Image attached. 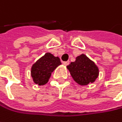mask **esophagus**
<instances>
[{"label": "esophagus", "instance_id": "34e87169", "mask_svg": "<svg viewBox=\"0 0 122 122\" xmlns=\"http://www.w3.org/2000/svg\"><path fill=\"white\" fill-rule=\"evenodd\" d=\"M63 64L64 66H67V65L69 64V61H63Z\"/></svg>", "mask_w": 122, "mask_h": 122}]
</instances>
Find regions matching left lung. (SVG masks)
<instances>
[{
    "label": "left lung",
    "instance_id": "obj_1",
    "mask_svg": "<svg viewBox=\"0 0 122 122\" xmlns=\"http://www.w3.org/2000/svg\"><path fill=\"white\" fill-rule=\"evenodd\" d=\"M76 83L81 86L94 83L99 76V68L85 54L78 56L74 62L66 66Z\"/></svg>",
    "mask_w": 122,
    "mask_h": 122
}]
</instances>
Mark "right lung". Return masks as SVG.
Listing matches in <instances>:
<instances>
[{"label": "right lung", "instance_id": "add662e5", "mask_svg": "<svg viewBox=\"0 0 122 122\" xmlns=\"http://www.w3.org/2000/svg\"><path fill=\"white\" fill-rule=\"evenodd\" d=\"M61 63L58 56L47 52L39 59L31 68V76L33 82L38 85L46 84L52 72Z\"/></svg>", "mask_w": 122, "mask_h": 122}]
</instances>
